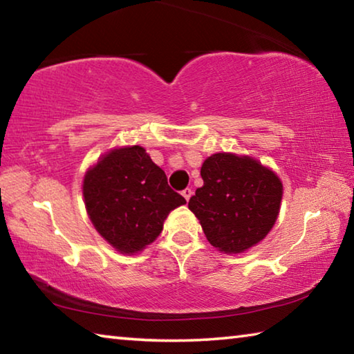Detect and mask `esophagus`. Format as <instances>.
<instances>
[{"label": "esophagus", "instance_id": "obj_1", "mask_svg": "<svg viewBox=\"0 0 354 354\" xmlns=\"http://www.w3.org/2000/svg\"><path fill=\"white\" fill-rule=\"evenodd\" d=\"M181 194H183V196H184V198H185V201H189L190 200V196H192V194H194V192H192V189H184L183 192H181Z\"/></svg>", "mask_w": 354, "mask_h": 354}]
</instances>
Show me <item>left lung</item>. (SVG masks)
Returning <instances> with one entry per match:
<instances>
[{
  "label": "left lung",
  "instance_id": "obj_1",
  "mask_svg": "<svg viewBox=\"0 0 354 354\" xmlns=\"http://www.w3.org/2000/svg\"><path fill=\"white\" fill-rule=\"evenodd\" d=\"M201 178L189 209L212 247L239 254L266 239L283 200L277 173L250 156L215 153L203 162Z\"/></svg>",
  "mask_w": 354,
  "mask_h": 354
}]
</instances>
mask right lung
<instances>
[{
  "label": "right lung",
  "instance_id": "right-lung-1",
  "mask_svg": "<svg viewBox=\"0 0 354 354\" xmlns=\"http://www.w3.org/2000/svg\"><path fill=\"white\" fill-rule=\"evenodd\" d=\"M84 205L100 236L123 254L153 243L169 214L185 200L145 148H113L84 175Z\"/></svg>",
  "mask_w": 354,
  "mask_h": 354
}]
</instances>
